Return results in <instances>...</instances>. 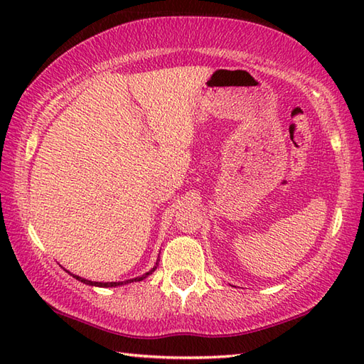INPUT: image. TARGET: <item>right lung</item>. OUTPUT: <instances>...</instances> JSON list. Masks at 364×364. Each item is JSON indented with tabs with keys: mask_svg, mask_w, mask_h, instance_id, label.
Segmentation results:
<instances>
[{
	"mask_svg": "<svg viewBox=\"0 0 364 364\" xmlns=\"http://www.w3.org/2000/svg\"><path fill=\"white\" fill-rule=\"evenodd\" d=\"M156 266H158V262H156ZM156 266H154L150 272H146V274H144L142 277H136V278H133V280H127V282H111V283H100V282H90V280H86V278H81V277H78V275H73L76 280H80V282H82V283H86V284H90V286H100V288H112V286H122V284H127V283H131V282H141V280H144V278H146L149 277L151 272H154V269H156Z\"/></svg>",
	"mask_w": 364,
	"mask_h": 364,
	"instance_id": "obj_1",
	"label": "right lung"
}]
</instances>
